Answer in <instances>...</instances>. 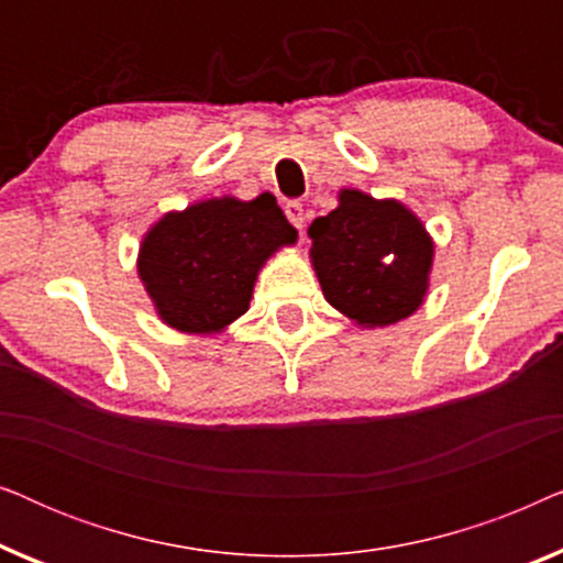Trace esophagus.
<instances>
[{
    "label": "esophagus",
    "instance_id": "obj_1",
    "mask_svg": "<svg viewBox=\"0 0 563 563\" xmlns=\"http://www.w3.org/2000/svg\"><path fill=\"white\" fill-rule=\"evenodd\" d=\"M284 212H287V218L291 225H295L297 230L305 228V207L299 202H289L287 207H284Z\"/></svg>",
    "mask_w": 563,
    "mask_h": 563
}]
</instances>
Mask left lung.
Here are the masks:
<instances>
[{
  "instance_id": "8db88e82",
  "label": "left lung",
  "mask_w": 563,
  "mask_h": 563,
  "mask_svg": "<svg viewBox=\"0 0 563 563\" xmlns=\"http://www.w3.org/2000/svg\"><path fill=\"white\" fill-rule=\"evenodd\" d=\"M322 297L358 328H387L426 302L435 243L395 197L343 187L338 207L307 228Z\"/></svg>"
}]
</instances>
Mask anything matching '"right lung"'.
<instances>
[{
	"instance_id": "1",
	"label": "right lung",
	"mask_w": 563,
	"mask_h": 563,
	"mask_svg": "<svg viewBox=\"0 0 563 563\" xmlns=\"http://www.w3.org/2000/svg\"><path fill=\"white\" fill-rule=\"evenodd\" d=\"M297 230L276 197L233 195L172 210L145 230L137 276L164 325L187 335H218L249 312L261 268L291 249Z\"/></svg>"
}]
</instances>
